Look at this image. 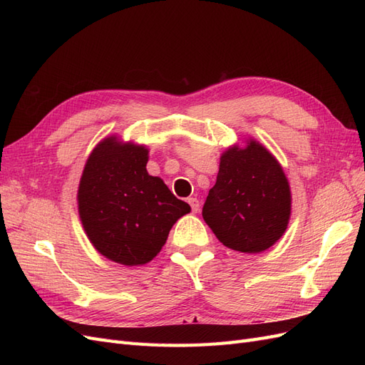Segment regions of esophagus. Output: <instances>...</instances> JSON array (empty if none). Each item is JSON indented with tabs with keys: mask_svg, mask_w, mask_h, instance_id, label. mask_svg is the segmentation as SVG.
<instances>
[{
	"mask_svg": "<svg viewBox=\"0 0 365 365\" xmlns=\"http://www.w3.org/2000/svg\"><path fill=\"white\" fill-rule=\"evenodd\" d=\"M189 204H190V207H192V212H193V213L200 212V201H197L196 197H189Z\"/></svg>",
	"mask_w": 365,
	"mask_h": 365,
	"instance_id": "1",
	"label": "esophagus"
}]
</instances>
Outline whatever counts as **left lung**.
<instances>
[{"instance_id":"left-lung-1","label":"left lung","mask_w":365,"mask_h":365,"mask_svg":"<svg viewBox=\"0 0 365 365\" xmlns=\"http://www.w3.org/2000/svg\"><path fill=\"white\" fill-rule=\"evenodd\" d=\"M292 210L289 181L262 143L222 152L216 184L202 208L205 224L220 244L240 252H262L288 228Z\"/></svg>"}]
</instances>
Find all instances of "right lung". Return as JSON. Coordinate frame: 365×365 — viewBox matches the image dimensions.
Masks as SVG:
<instances>
[{
    "label": "right lung",
    "mask_w": 365,
    "mask_h": 365,
    "mask_svg": "<svg viewBox=\"0 0 365 365\" xmlns=\"http://www.w3.org/2000/svg\"><path fill=\"white\" fill-rule=\"evenodd\" d=\"M149 149L103 138L88 157L77 189L85 235L106 259L140 267L161 251L169 231L190 205L148 173Z\"/></svg>",
    "instance_id": "add662e5"
}]
</instances>
